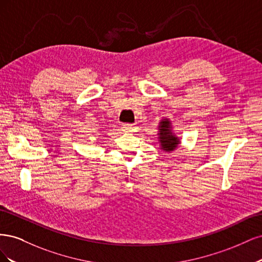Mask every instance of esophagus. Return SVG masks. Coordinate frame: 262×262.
<instances>
[{"mask_svg":"<svg viewBox=\"0 0 262 262\" xmlns=\"http://www.w3.org/2000/svg\"><path fill=\"white\" fill-rule=\"evenodd\" d=\"M122 129L124 132H137L138 126L132 124V123H125L122 125Z\"/></svg>","mask_w":262,"mask_h":262,"instance_id":"obj_1","label":"esophagus"}]
</instances>
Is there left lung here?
I'll list each match as a JSON object with an SVG mask.
<instances>
[{
	"label": "left lung",
	"mask_w": 262,
	"mask_h": 262,
	"mask_svg": "<svg viewBox=\"0 0 262 262\" xmlns=\"http://www.w3.org/2000/svg\"><path fill=\"white\" fill-rule=\"evenodd\" d=\"M158 130H160V133H158L160 137H158V139H160L161 142V148H163L164 150H167V152L175 149L179 144V139L171 133L170 122L167 119H164V120L160 122Z\"/></svg>",
	"instance_id": "obj_1"
}]
</instances>
